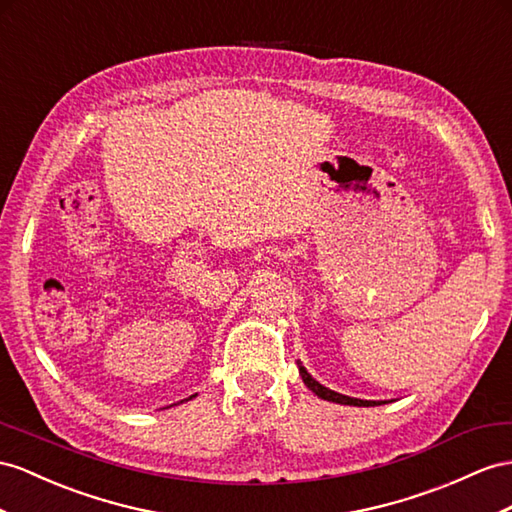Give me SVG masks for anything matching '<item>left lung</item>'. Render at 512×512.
Masks as SVG:
<instances>
[{
  "instance_id": "1",
  "label": "left lung",
  "mask_w": 512,
  "mask_h": 512,
  "mask_svg": "<svg viewBox=\"0 0 512 512\" xmlns=\"http://www.w3.org/2000/svg\"><path fill=\"white\" fill-rule=\"evenodd\" d=\"M298 372H300V376H303V383H305L313 393H316L318 398H322V400L337 402V404H350V406H376V404H385L383 400L376 402V400L350 398V396H344V393H337V391H333V389H329V387H324V385H320V383L316 381V378H311V374H309L300 363H298Z\"/></svg>"
}]
</instances>
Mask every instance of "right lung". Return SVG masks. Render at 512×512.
<instances>
[{"label": "right lung", "instance_id": "right-lung-1", "mask_svg": "<svg viewBox=\"0 0 512 512\" xmlns=\"http://www.w3.org/2000/svg\"><path fill=\"white\" fill-rule=\"evenodd\" d=\"M194 396H196V393H194ZM194 396H190V398H194ZM190 398H188V400H190ZM181 402H186V400H181Z\"/></svg>", "mask_w": 512, "mask_h": 512}]
</instances>
